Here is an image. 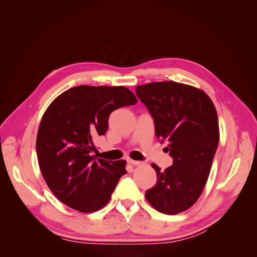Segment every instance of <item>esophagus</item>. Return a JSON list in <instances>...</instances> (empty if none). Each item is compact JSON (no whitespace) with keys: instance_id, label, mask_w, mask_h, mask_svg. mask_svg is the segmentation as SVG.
Masks as SVG:
<instances>
[{"instance_id":"obj_1","label":"esophagus","mask_w":257,"mask_h":257,"mask_svg":"<svg viewBox=\"0 0 257 257\" xmlns=\"http://www.w3.org/2000/svg\"><path fill=\"white\" fill-rule=\"evenodd\" d=\"M126 161H127L128 164L134 165V166H138V165L143 164V162H141V161H135V160H131V159H127Z\"/></svg>"}]
</instances>
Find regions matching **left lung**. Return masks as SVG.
<instances>
[{
	"instance_id": "obj_1",
	"label": "left lung",
	"mask_w": 257,
	"mask_h": 257,
	"mask_svg": "<svg viewBox=\"0 0 257 257\" xmlns=\"http://www.w3.org/2000/svg\"><path fill=\"white\" fill-rule=\"evenodd\" d=\"M136 95L173 158L165 170L152 164L158 179L146 198L162 213H180L196 203L211 170L220 137L215 107L205 92L175 81L139 85Z\"/></svg>"
}]
</instances>
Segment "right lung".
<instances>
[{
    "label": "right lung",
    "mask_w": 257,
    "mask_h": 257,
    "mask_svg": "<svg viewBox=\"0 0 257 257\" xmlns=\"http://www.w3.org/2000/svg\"><path fill=\"white\" fill-rule=\"evenodd\" d=\"M137 99L124 87L79 85L62 93L43 115L36 139L38 164L57 198L80 212H93L110 200L125 161L93 155V141L105 135L110 113Z\"/></svg>",
    "instance_id": "1"
}]
</instances>
